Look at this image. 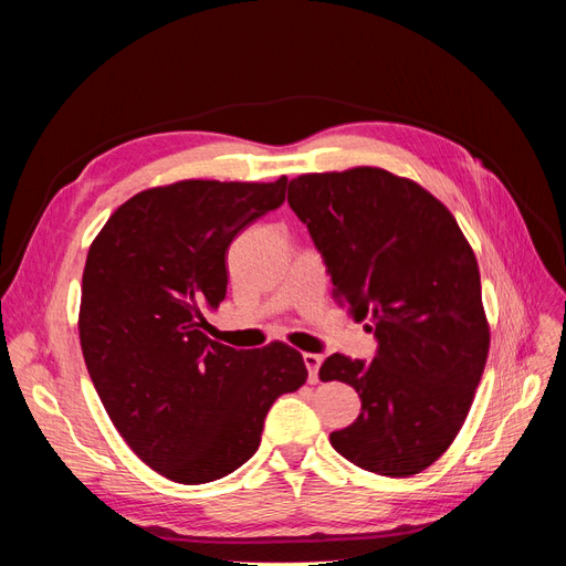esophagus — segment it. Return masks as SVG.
<instances>
[{"instance_id":"1","label":"esophagus","mask_w":566,"mask_h":566,"mask_svg":"<svg viewBox=\"0 0 566 566\" xmlns=\"http://www.w3.org/2000/svg\"><path fill=\"white\" fill-rule=\"evenodd\" d=\"M321 364H323V356H318V354H304V366H306V370H310V382L318 380Z\"/></svg>"}]
</instances>
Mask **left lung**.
Returning <instances> with one entry per match:
<instances>
[{
	"instance_id": "1",
	"label": "left lung",
	"mask_w": 566,
	"mask_h": 566,
	"mask_svg": "<svg viewBox=\"0 0 566 566\" xmlns=\"http://www.w3.org/2000/svg\"><path fill=\"white\" fill-rule=\"evenodd\" d=\"M287 202L312 233L333 297L378 339L373 361L333 354L318 378L358 391L333 449L382 476L430 468L465 422L489 356L476 256L455 217L380 167L302 175Z\"/></svg>"
}]
</instances>
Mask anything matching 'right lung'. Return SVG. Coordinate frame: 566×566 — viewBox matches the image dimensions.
Returning a JSON list of instances; mask_svg holds the SVG:
<instances>
[{"mask_svg": "<svg viewBox=\"0 0 566 566\" xmlns=\"http://www.w3.org/2000/svg\"><path fill=\"white\" fill-rule=\"evenodd\" d=\"M287 179H186L136 193L94 238L80 345L108 418L148 468L179 484L231 474L260 449L281 394L306 382L297 349H233L202 333L227 297V252L285 200Z\"/></svg>", "mask_w": 566, "mask_h": 566, "instance_id": "add662e5", "label": "right lung"}]
</instances>
